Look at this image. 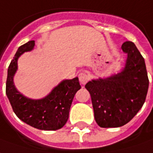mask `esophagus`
I'll use <instances>...</instances> for the list:
<instances>
[{"label":"esophagus","instance_id":"esophagus-1","mask_svg":"<svg viewBox=\"0 0 153 153\" xmlns=\"http://www.w3.org/2000/svg\"><path fill=\"white\" fill-rule=\"evenodd\" d=\"M79 82H80V84H81V85H85V84H86V82L89 80L90 76L89 74H88V73H86V72H82V73L79 74Z\"/></svg>","mask_w":153,"mask_h":153}]
</instances>
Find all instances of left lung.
Masks as SVG:
<instances>
[{
	"mask_svg": "<svg viewBox=\"0 0 153 153\" xmlns=\"http://www.w3.org/2000/svg\"><path fill=\"white\" fill-rule=\"evenodd\" d=\"M128 54L122 72L85 85L90 92L95 121L101 128H118L130 122L146 101L149 79L145 60L133 42L122 45Z\"/></svg>",
	"mask_w": 153,
	"mask_h": 153,
	"instance_id": "1",
	"label": "left lung"
}]
</instances>
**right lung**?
I'll use <instances>...</instances> for the list:
<instances>
[{
  "instance_id": "add662e5",
  "label": "right lung",
  "mask_w": 153,
  "mask_h": 153,
  "mask_svg": "<svg viewBox=\"0 0 153 153\" xmlns=\"http://www.w3.org/2000/svg\"><path fill=\"white\" fill-rule=\"evenodd\" d=\"M35 41L21 45L7 69L6 94L13 112L26 124L41 130H57L66 124L74 95L81 88L78 77L62 80L42 99H30L18 91L13 76L18 69V59L23 53L33 50Z\"/></svg>"
}]
</instances>
